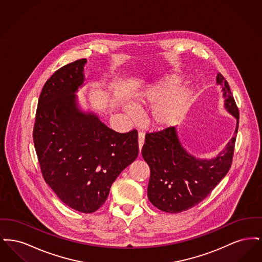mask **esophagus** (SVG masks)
<instances>
[{
    "label": "esophagus",
    "instance_id": "esophagus-1",
    "mask_svg": "<svg viewBox=\"0 0 262 262\" xmlns=\"http://www.w3.org/2000/svg\"><path fill=\"white\" fill-rule=\"evenodd\" d=\"M144 133L142 132H139L138 133V147H139V151H141V148L143 146V143H144Z\"/></svg>",
    "mask_w": 262,
    "mask_h": 262
}]
</instances>
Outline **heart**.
I'll return each instance as SVG.
<instances>
[{
  "mask_svg": "<svg viewBox=\"0 0 262 262\" xmlns=\"http://www.w3.org/2000/svg\"><path fill=\"white\" fill-rule=\"evenodd\" d=\"M182 78L179 75L164 77L146 88L134 103L126 107V113L133 121L138 119V112L155 105L152 119L159 127L171 125L179 121L186 113L191 102V92L188 88H181Z\"/></svg>",
  "mask_w": 262,
  "mask_h": 262,
  "instance_id": "heart-1",
  "label": "heart"
}]
</instances>
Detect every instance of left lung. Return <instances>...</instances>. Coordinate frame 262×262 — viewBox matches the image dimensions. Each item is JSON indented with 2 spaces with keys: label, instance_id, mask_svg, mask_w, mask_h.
<instances>
[{
  "label": "left lung",
  "instance_id": "left-lung-1",
  "mask_svg": "<svg viewBox=\"0 0 262 262\" xmlns=\"http://www.w3.org/2000/svg\"><path fill=\"white\" fill-rule=\"evenodd\" d=\"M216 81L222 85L225 108L237 119L234 137L216 158L200 160L187 153L174 126L145 136L141 154L150 168L147 195L150 202L162 211L179 213L198 205L210 194L231 168L239 113L224 76L218 74Z\"/></svg>",
  "mask_w": 262,
  "mask_h": 262
}]
</instances>
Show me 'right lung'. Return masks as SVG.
I'll use <instances>...</instances> for the list:
<instances>
[{
	"instance_id": "right-lung-1",
	"label": "right lung",
	"mask_w": 262,
	"mask_h": 262,
	"mask_svg": "<svg viewBox=\"0 0 262 262\" xmlns=\"http://www.w3.org/2000/svg\"><path fill=\"white\" fill-rule=\"evenodd\" d=\"M86 59L68 63L46 81L38 100L33 142L46 184L76 211L98 210L113 183L138 155L137 130L120 134L77 107Z\"/></svg>"
}]
</instances>
